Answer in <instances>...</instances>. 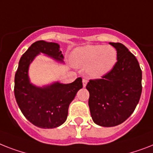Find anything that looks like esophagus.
Wrapping results in <instances>:
<instances>
[{"instance_id":"esophagus-1","label":"esophagus","mask_w":153,"mask_h":153,"mask_svg":"<svg viewBox=\"0 0 153 153\" xmlns=\"http://www.w3.org/2000/svg\"><path fill=\"white\" fill-rule=\"evenodd\" d=\"M87 82H88V81L86 80V79H83L82 80L83 87H85V86H86V85H87Z\"/></svg>"}]
</instances>
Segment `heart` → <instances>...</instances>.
Here are the masks:
<instances>
[{
    "instance_id": "1",
    "label": "heart",
    "mask_w": 153,
    "mask_h": 153,
    "mask_svg": "<svg viewBox=\"0 0 153 153\" xmlns=\"http://www.w3.org/2000/svg\"><path fill=\"white\" fill-rule=\"evenodd\" d=\"M72 60L78 68L85 69L93 79H100L111 72L118 60L114 47L104 45H89L77 48L73 52Z\"/></svg>"
}]
</instances>
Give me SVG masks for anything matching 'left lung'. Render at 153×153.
Returning <instances> with one entry per match:
<instances>
[{
  "label": "left lung",
  "instance_id": "8db88e82",
  "mask_svg": "<svg viewBox=\"0 0 153 153\" xmlns=\"http://www.w3.org/2000/svg\"><path fill=\"white\" fill-rule=\"evenodd\" d=\"M118 60L111 72L100 79L89 80V107L91 117L100 126L120 125L134 112L141 97L142 72L137 59L121 43L110 42Z\"/></svg>",
  "mask_w": 153,
  "mask_h": 153
}]
</instances>
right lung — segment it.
I'll return each mask as SVG.
<instances>
[{
  "mask_svg": "<svg viewBox=\"0 0 153 153\" xmlns=\"http://www.w3.org/2000/svg\"><path fill=\"white\" fill-rule=\"evenodd\" d=\"M40 53L64 64L58 43L45 41L33 43L19 62L15 75V97L23 115L32 124L43 129L56 128L67 120L69 105L82 88V80L78 78L69 84L54 82L42 87L33 85L28 71L30 64Z\"/></svg>",
  "mask_w": 153,
  "mask_h": 153,
  "instance_id": "right-lung-1",
  "label": "right lung"
}]
</instances>
